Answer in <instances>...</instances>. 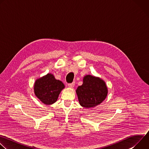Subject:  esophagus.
I'll list each match as a JSON object with an SVG mask.
<instances>
[{"label": "esophagus", "mask_w": 149, "mask_h": 149, "mask_svg": "<svg viewBox=\"0 0 149 149\" xmlns=\"http://www.w3.org/2000/svg\"><path fill=\"white\" fill-rule=\"evenodd\" d=\"M68 87H70V88H73V87H74V86H75V82H72V83L68 84Z\"/></svg>", "instance_id": "34e87169"}]
</instances>
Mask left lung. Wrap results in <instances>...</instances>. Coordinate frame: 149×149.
Here are the masks:
<instances>
[{
    "label": "left lung",
    "mask_w": 149,
    "mask_h": 149,
    "mask_svg": "<svg viewBox=\"0 0 149 149\" xmlns=\"http://www.w3.org/2000/svg\"><path fill=\"white\" fill-rule=\"evenodd\" d=\"M79 104L83 107L91 108L102 102L107 95V88L101 79L87 75L83 84L76 90Z\"/></svg>",
    "instance_id": "8db88e82"
}]
</instances>
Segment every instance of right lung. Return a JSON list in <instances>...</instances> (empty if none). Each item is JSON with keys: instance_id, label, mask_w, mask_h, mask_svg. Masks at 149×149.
I'll return each instance as SVG.
<instances>
[{"instance_id": "right-lung-1", "label": "right lung", "mask_w": 149, "mask_h": 149, "mask_svg": "<svg viewBox=\"0 0 149 149\" xmlns=\"http://www.w3.org/2000/svg\"><path fill=\"white\" fill-rule=\"evenodd\" d=\"M63 84L55 78L51 74L37 79L34 90L36 96L43 103L49 105L56 101L61 90L64 88Z\"/></svg>"}]
</instances>
